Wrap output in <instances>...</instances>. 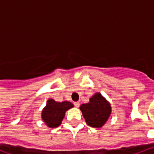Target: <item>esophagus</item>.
I'll list each match as a JSON object with an SVG mask.
<instances>
[{"instance_id": "34e87169", "label": "esophagus", "mask_w": 154, "mask_h": 154, "mask_svg": "<svg viewBox=\"0 0 154 154\" xmlns=\"http://www.w3.org/2000/svg\"><path fill=\"white\" fill-rule=\"evenodd\" d=\"M74 105L76 106L77 108H78L80 106V103L78 102V101H77V102H74Z\"/></svg>"}]
</instances>
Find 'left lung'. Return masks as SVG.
Here are the masks:
<instances>
[{
    "mask_svg": "<svg viewBox=\"0 0 154 154\" xmlns=\"http://www.w3.org/2000/svg\"><path fill=\"white\" fill-rule=\"evenodd\" d=\"M82 115L89 126L101 128L107 122L111 113L109 101L100 93H97L89 99V102L80 106Z\"/></svg>",
    "mask_w": 154,
    "mask_h": 154,
    "instance_id": "obj_1",
    "label": "left lung"
}]
</instances>
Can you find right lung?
Instances as JSON below:
<instances>
[{
    "label": "right lung",
    "mask_w": 154,
    "mask_h": 154,
    "mask_svg": "<svg viewBox=\"0 0 154 154\" xmlns=\"http://www.w3.org/2000/svg\"><path fill=\"white\" fill-rule=\"evenodd\" d=\"M72 107L73 105L69 101L57 102L53 99H49L46 106L42 110V120L48 127L56 128L61 124L65 112Z\"/></svg>",
    "instance_id": "obj_1"
}]
</instances>
